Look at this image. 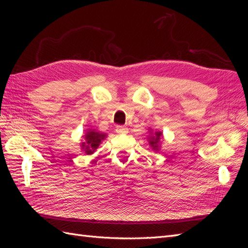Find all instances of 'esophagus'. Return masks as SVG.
Instances as JSON below:
<instances>
[{
	"mask_svg": "<svg viewBox=\"0 0 248 248\" xmlns=\"http://www.w3.org/2000/svg\"><path fill=\"white\" fill-rule=\"evenodd\" d=\"M116 132L118 134H125L128 133V128L124 127V125H117L116 127Z\"/></svg>",
	"mask_w": 248,
	"mask_h": 248,
	"instance_id": "obj_1",
	"label": "esophagus"
}]
</instances>
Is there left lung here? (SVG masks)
<instances>
[{"mask_svg":"<svg viewBox=\"0 0 248 248\" xmlns=\"http://www.w3.org/2000/svg\"><path fill=\"white\" fill-rule=\"evenodd\" d=\"M162 138V133L161 132H155L154 136H150L149 139V144L152 147V149L157 150L159 149V141Z\"/></svg>","mask_w":248,"mask_h":248,"instance_id":"obj_1","label":"left lung"}]
</instances>
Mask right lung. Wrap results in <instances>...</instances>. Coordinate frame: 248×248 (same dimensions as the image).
Masks as SVG:
<instances>
[{"mask_svg":"<svg viewBox=\"0 0 248 248\" xmlns=\"http://www.w3.org/2000/svg\"><path fill=\"white\" fill-rule=\"evenodd\" d=\"M89 131H91V132H87V134L85 135V141L82 143V147L83 149L85 150L86 155L93 154V151L98 148V146L101 143V140H103L105 136H107L105 134L94 132V131L92 130Z\"/></svg>","mask_w":248,"mask_h":248,"instance_id":"obj_1","label":"right lung"}]
</instances>
